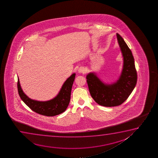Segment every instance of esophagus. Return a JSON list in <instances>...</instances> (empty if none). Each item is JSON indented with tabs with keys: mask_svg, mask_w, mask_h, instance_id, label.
Here are the masks:
<instances>
[{
	"mask_svg": "<svg viewBox=\"0 0 158 158\" xmlns=\"http://www.w3.org/2000/svg\"><path fill=\"white\" fill-rule=\"evenodd\" d=\"M78 72L80 73H85V70L84 67H81L78 69Z\"/></svg>",
	"mask_w": 158,
	"mask_h": 158,
	"instance_id": "esophagus-1",
	"label": "esophagus"
}]
</instances>
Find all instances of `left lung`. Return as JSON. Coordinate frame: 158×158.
<instances>
[{
  "mask_svg": "<svg viewBox=\"0 0 158 158\" xmlns=\"http://www.w3.org/2000/svg\"><path fill=\"white\" fill-rule=\"evenodd\" d=\"M117 36L123 56V70L119 80L113 84L106 85L93 73L86 77L91 97L97 104L105 107L119 106L125 102L137 81V73L132 52L118 33Z\"/></svg>",
  "mask_w": 158,
  "mask_h": 158,
  "instance_id": "8db88e82",
  "label": "left lung"
}]
</instances>
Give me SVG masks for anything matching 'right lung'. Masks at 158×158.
<instances>
[{
	"label": "right lung",
	"instance_id": "add662e5",
	"mask_svg": "<svg viewBox=\"0 0 158 158\" xmlns=\"http://www.w3.org/2000/svg\"><path fill=\"white\" fill-rule=\"evenodd\" d=\"M76 74L74 73L66 80L58 95L54 99L47 102H38L30 99L23 92L18 79V93L22 100L29 108L39 114L53 117L64 112L69 105L72 87Z\"/></svg>",
	"mask_w": 158,
	"mask_h": 158
}]
</instances>
